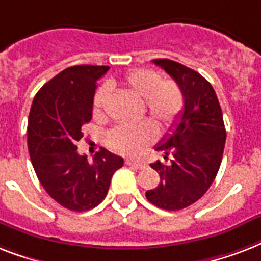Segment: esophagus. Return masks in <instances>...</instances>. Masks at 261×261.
Listing matches in <instances>:
<instances>
[{
  "label": "esophagus",
  "instance_id": "esophagus-1",
  "mask_svg": "<svg viewBox=\"0 0 261 261\" xmlns=\"http://www.w3.org/2000/svg\"><path fill=\"white\" fill-rule=\"evenodd\" d=\"M125 163L128 164V166H132V167H136L139 170H143L147 167V164L141 162V160H137V159H126L125 160Z\"/></svg>",
  "mask_w": 261,
  "mask_h": 261
}]
</instances>
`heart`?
I'll list each match as a JSON object with an SVG mask.
<instances>
[{
  "label": "heart",
  "instance_id": "heart-1",
  "mask_svg": "<svg viewBox=\"0 0 261 261\" xmlns=\"http://www.w3.org/2000/svg\"><path fill=\"white\" fill-rule=\"evenodd\" d=\"M121 83L132 94L144 99L147 112L162 128H170L180 117L185 108V95L174 81H163L159 72L137 68L126 72L121 79ZM109 95L110 87L108 85H103L97 90L93 99V114L95 118L103 117ZM156 135L158 128L155 122L141 120L139 122L117 125L108 133L106 141L114 151L130 155L155 140Z\"/></svg>",
  "mask_w": 261,
  "mask_h": 261
}]
</instances>
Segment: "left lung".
Instances as JSON below:
<instances>
[{
  "mask_svg": "<svg viewBox=\"0 0 261 261\" xmlns=\"http://www.w3.org/2000/svg\"><path fill=\"white\" fill-rule=\"evenodd\" d=\"M185 95V108L168 133L156 145L164 159L151 167L160 175L156 189L145 197L164 210H180L197 202L209 190L220 170L226 130L213 86L201 74L170 59H155Z\"/></svg>",
  "mask_w": 261,
  "mask_h": 261,
  "instance_id": "obj_1",
  "label": "left lung"
}]
</instances>
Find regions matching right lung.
Masks as SVG:
<instances>
[{
  "mask_svg": "<svg viewBox=\"0 0 261 261\" xmlns=\"http://www.w3.org/2000/svg\"><path fill=\"white\" fill-rule=\"evenodd\" d=\"M108 66H72L54 76L35 95L28 118V149L48 195L72 212H86L105 199L112 176L124 159L105 148L93 163L76 144L90 122L97 81Z\"/></svg>",
  "mask_w": 261,
  "mask_h": 261,
  "instance_id": "right-lung-1",
  "label": "right lung"
}]
</instances>
